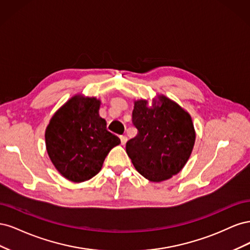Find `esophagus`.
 <instances>
[{"instance_id": "esophagus-1", "label": "esophagus", "mask_w": 250, "mask_h": 250, "mask_svg": "<svg viewBox=\"0 0 250 250\" xmlns=\"http://www.w3.org/2000/svg\"><path fill=\"white\" fill-rule=\"evenodd\" d=\"M120 139H121V144L124 146L127 142V137H125V135H121Z\"/></svg>"}]
</instances>
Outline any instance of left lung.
Segmentation results:
<instances>
[{
	"label": "left lung",
	"mask_w": 250,
	"mask_h": 250,
	"mask_svg": "<svg viewBox=\"0 0 250 250\" xmlns=\"http://www.w3.org/2000/svg\"><path fill=\"white\" fill-rule=\"evenodd\" d=\"M152 106L147 100L134 101L132 123L137 137L126 143V152L146 179L161 183L185 167L194 148L196 133L187 110L164 95Z\"/></svg>",
	"instance_id": "obj_1"
}]
</instances>
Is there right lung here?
Here are the masks:
<instances>
[{
	"label": "right lung",
	"mask_w": 250,
	"mask_h": 250,
	"mask_svg": "<svg viewBox=\"0 0 250 250\" xmlns=\"http://www.w3.org/2000/svg\"><path fill=\"white\" fill-rule=\"evenodd\" d=\"M101 101L75 95L51 118L46 148L52 164L73 183H83L100 172L109 151L121 143L99 116Z\"/></svg>",
	"instance_id": "add662e5"
}]
</instances>
